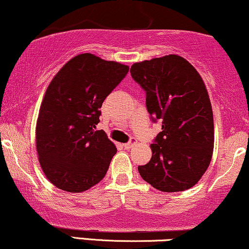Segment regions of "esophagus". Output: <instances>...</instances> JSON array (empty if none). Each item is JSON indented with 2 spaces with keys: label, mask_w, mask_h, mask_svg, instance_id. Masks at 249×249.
<instances>
[{
  "label": "esophagus",
  "mask_w": 249,
  "mask_h": 249,
  "mask_svg": "<svg viewBox=\"0 0 249 249\" xmlns=\"http://www.w3.org/2000/svg\"><path fill=\"white\" fill-rule=\"evenodd\" d=\"M135 143H137V140H135V138H132L127 143H124V148L125 149H131V148H133L135 146Z\"/></svg>",
  "instance_id": "obj_1"
}]
</instances>
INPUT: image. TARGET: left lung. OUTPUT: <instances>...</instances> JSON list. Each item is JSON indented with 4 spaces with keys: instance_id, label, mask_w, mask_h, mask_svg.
Returning <instances> with one entry per match:
<instances>
[{
    "instance_id": "obj_1",
    "label": "left lung",
    "mask_w": 249,
    "mask_h": 249,
    "mask_svg": "<svg viewBox=\"0 0 249 249\" xmlns=\"http://www.w3.org/2000/svg\"><path fill=\"white\" fill-rule=\"evenodd\" d=\"M132 78L146 92L152 121L162 122L152 159L138 166L143 180L162 192L193 187L208 169L213 149L212 103L193 65L178 55L134 63Z\"/></svg>"
}]
</instances>
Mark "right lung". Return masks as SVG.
<instances>
[{
	"label": "right lung",
	"mask_w": 249,
	"mask_h": 249,
	"mask_svg": "<svg viewBox=\"0 0 249 249\" xmlns=\"http://www.w3.org/2000/svg\"><path fill=\"white\" fill-rule=\"evenodd\" d=\"M128 69L86 53L49 84L36 122V150L47 179L59 190L80 193L106 176L117 149L105 131H96L100 108Z\"/></svg>",
	"instance_id": "add662e5"
}]
</instances>
